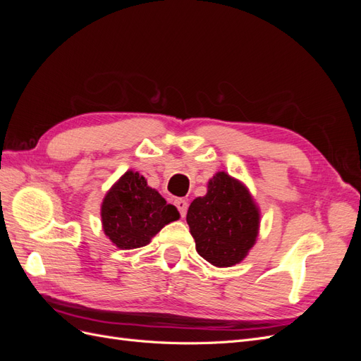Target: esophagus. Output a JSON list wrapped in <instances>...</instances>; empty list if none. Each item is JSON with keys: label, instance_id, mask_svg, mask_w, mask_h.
I'll return each instance as SVG.
<instances>
[{"label": "esophagus", "instance_id": "34e87169", "mask_svg": "<svg viewBox=\"0 0 361 361\" xmlns=\"http://www.w3.org/2000/svg\"><path fill=\"white\" fill-rule=\"evenodd\" d=\"M174 204H176V207L179 209L182 216L187 215V211H188V202L187 200H185V199H176V200H174Z\"/></svg>", "mask_w": 361, "mask_h": 361}]
</instances>
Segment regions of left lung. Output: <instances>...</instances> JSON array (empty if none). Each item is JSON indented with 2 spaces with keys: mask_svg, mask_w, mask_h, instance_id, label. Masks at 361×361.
Masks as SVG:
<instances>
[{
  "mask_svg": "<svg viewBox=\"0 0 361 361\" xmlns=\"http://www.w3.org/2000/svg\"><path fill=\"white\" fill-rule=\"evenodd\" d=\"M187 223L197 253L214 267L228 268L241 264L255 247L260 209L244 182L216 171L207 192L190 204Z\"/></svg>",
  "mask_w": 361,
  "mask_h": 361,
  "instance_id": "obj_1",
  "label": "left lung"
}]
</instances>
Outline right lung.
I'll return each instance as SVG.
<instances>
[{
  "mask_svg": "<svg viewBox=\"0 0 361 361\" xmlns=\"http://www.w3.org/2000/svg\"><path fill=\"white\" fill-rule=\"evenodd\" d=\"M176 206L150 188L138 171L128 170L106 191L101 221L106 238L120 250H134L150 243L161 228L179 220Z\"/></svg>",
  "mask_w": 361,
  "mask_h": 361,
  "instance_id": "1",
  "label": "right lung"
}]
</instances>
